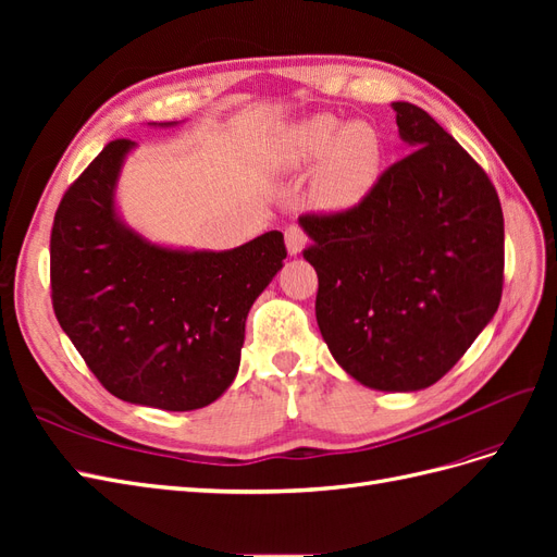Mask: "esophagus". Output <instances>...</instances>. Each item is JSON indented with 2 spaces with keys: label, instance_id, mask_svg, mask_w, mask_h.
<instances>
[{
  "label": "esophagus",
  "instance_id": "1",
  "mask_svg": "<svg viewBox=\"0 0 557 557\" xmlns=\"http://www.w3.org/2000/svg\"><path fill=\"white\" fill-rule=\"evenodd\" d=\"M285 246H288L290 256H297V252L307 246V232L299 225H288L285 227Z\"/></svg>",
  "mask_w": 557,
  "mask_h": 557
}]
</instances>
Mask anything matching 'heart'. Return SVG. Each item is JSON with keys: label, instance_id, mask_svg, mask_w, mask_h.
<instances>
[{"label": "heart", "instance_id": "1", "mask_svg": "<svg viewBox=\"0 0 557 557\" xmlns=\"http://www.w3.org/2000/svg\"><path fill=\"white\" fill-rule=\"evenodd\" d=\"M288 164H311L323 160L313 181L320 207L346 209L372 188L381 170V139L367 123H342L332 115H315L293 127L283 144Z\"/></svg>", "mask_w": 557, "mask_h": 557}]
</instances>
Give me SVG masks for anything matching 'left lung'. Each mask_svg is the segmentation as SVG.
<instances>
[{
	"label": "left lung",
	"mask_w": 557,
	"mask_h": 557,
	"mask_svg": "<svg viewBox=\"0 0 557 557\" xmlns=\"http://www.w3.org/2000/svg\"><path fill=\"white\" fill-rule=\"evenodd\" d=\"M413 146L356 207L301 213L315 320L346 372L374 391L440 381L495 315L504 215L481 164L420 107L393 102Z\"/></svg>",
	"instance_id": "left-lung-1"
}]
</instances>
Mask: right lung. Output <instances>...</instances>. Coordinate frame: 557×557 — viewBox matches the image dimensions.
<instances>
[{
    "label": "right lung",
    "instance_id": "1",
    "mask_svg": "<svg viewBox=\"0 0 557 557\" xmlns=\"http://www.w3.org/2000/svg\"><path fill=\"white\" fill-rule=\"evenodd\" d=\"M132 146L109 141L62 195L50 230V299L111 395L193 411L237 376L246 315L288 250L276 230L223 252L148 244L113 207Z\"/></svg>",
    "mask_w": 557,
    "mask_h": 557
}]
</instances>
